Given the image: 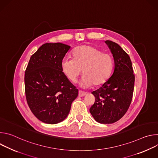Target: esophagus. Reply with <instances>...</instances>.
<instances>
[{"instance_id": "obj_1", "label": "esophagus", "mask_w": 158, "mask_h": 158, "mask_svg": "<svg viewBox=\"0 0 158 158\" xmlns=\"http://www.w3.org/2000/svg\"><path fill=\"white\" fill-rule=\"evenodd\" d=\"M85 95H86V93L83 92L82 91H79V97H83Z\"/></svg>"}]
</instances>
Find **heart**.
Wrapping results in <instances>:
<instances>
[{
	"label": "heart",
	"instance_id": "b5f03b06",
	"mask_svg": "<svg viewBox=\"0 0 158 158\" xmlns=\"http://www.w3.org/2000/svg\"><path fill=\"white\" fill-rule=\"evenodd\" d=\"M72 58L64 59L61 64L62 70L71 82H76L82 70L84 75L81 85L99 87L104 84L111 74L113 60L111 56L102 52L99 49L89 45L76 48Z\"/></svg>",
	"mask_w": 158,
	"mask_h": 158
}]
</instances>
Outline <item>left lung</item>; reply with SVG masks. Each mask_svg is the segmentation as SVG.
I'll list each match as a JSON object with an SVG mask.
<instances>
[{
  "label": "left lung",
  "mask_w": 158,
  "mask_h": 158,
  "mask_svg": "<svg viewBox=\"0 0 158 158\" xmlns=\"http://www.w3.org/2000/svg\"><path fill=\"white\" fill-rule=\"evenodd\" d=\"M114 60L111 77L92 94L94 104L89 110L101 124L119 121L126 113L132 99L135 76L129 55L115 42L106 40Z\"/></svg>",
  "instance_id": "left-lung-1"
}]
</instances>
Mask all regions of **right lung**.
I'll return each mask as SVG.
<instances>
[{"instance_id": "1", "label": "right lung", "mask_w": 158, "mask_h": 158, "mask_svg": "<svg viewBox=\"0 0 158 158\" xmlns=\"http://www.w3.org/2000/svg\"><path fill=\"white\" fill-rule=\"evenodd\" d=\"M62 43H46L31 57L25 71L27 104L40 121L54 124L69 114L78 90L62 70V62L70 49Z\"/></svg>"}]
</instances>
